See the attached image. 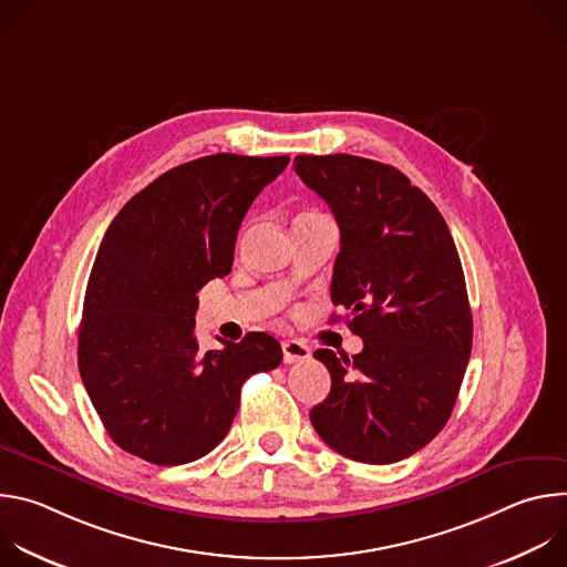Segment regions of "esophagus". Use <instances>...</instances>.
Wrapping results in <instances>:
<instances>
[{"mask_svg": "<svg viewBox=\"0 0 567 567\" xmlns=\"http://www.w3.org/2000/svg\"><path fill=\"white\" fill-rule=\"evenodd\" d=\"M309 348L302 343V341H296V339H287L282 341V359L285 363H296V361H305L309 359Z\"/></svg>", "mask_w": 567, "mask_h": 567, "instance_id": "obj_1", "label": "esophagus"}]
</instances>
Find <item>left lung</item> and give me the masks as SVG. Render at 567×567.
<instances>
[{"label":"left lung","instance_id":"1","mask_svg":"<svg viewBox=\"0 0 567 567\" xmlns=\"http://www.w3.org/2000/svg\"><path fill=\"white\" fill-rule=\"evenodd\" d=\"M293 166L337 217L332 302L348 309V328L363 339L352 359L313 352L332 388L309 420L350 460L399 462L444 429L471 357L455 241L435 204L392 166L352 154H298Z\"/></svg>","mask_w":567,"mask_h":567}]
</instances>
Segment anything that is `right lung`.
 <instances>
[{"instance_id": "obj_1", "label": "right lung", "mask_w": 567, "mask_h": 567, "mask_svg": "<svg viewBox=\"0 0 567 567\" xmlns=\"http://www.w3.org/2000/svg\"><path fill=\"white\" fill-rule=\"evenodd\" d=\"M289 156L210 154L136 193L96 254L78 332V368L107 435L161 466L210 453L239 390L282 363L280 343L249 332L204 352L197 291L233 267L241 219Z\"/></svg>"}]
</instances>
